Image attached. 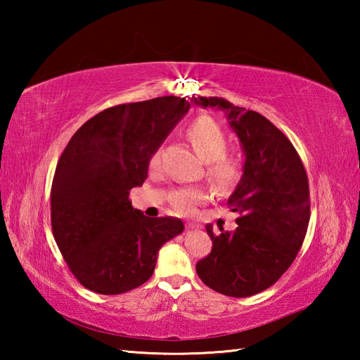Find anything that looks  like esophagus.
Segmentation results:
<instances>
[{"instance_id": "34e87169", "label": "esophagus", "mask_w": 360, "mask_h": 360, "mask_svg": "<svg viewBox=\"0 0 360 360\" xmlns=\"http://www.w3.org/2000/svg\"><path fill=\"white\" fill-rule=\"evenodd\" d=\"M186 227H187V229H200V224H196V223H187Z\"/></svg>"}]
</instances>
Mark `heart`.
Masks as SVG:
<instances>
[{"label": "heart", "mask_w": 360, "mask_h": 360, "mask_svg": "<svg viewBox=\"0 0 360 360\" xmlns=\"http://www.w3.org/2000/svg\"><path fill=\"white\" fill-rule=\"evenodd\" d=\"M187 139L196 155L205 162V176L218 190H229L241 178V164L233 158L226 156L227 137L215 120L198 117L187 128ZM160 155L156 151L150 159V167L159 165ZM209 198V192L200 186L176 188L170 193V204L182 215H192L196 207Z\"/></svg>", "instance_id": "obj_1"}]
</instances>
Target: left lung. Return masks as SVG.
<instances>
[{
	"label": "left lung",
	"instance_id": "obj_1",
	"mask_svg": "<svg viewBox=\"0 0 360 360\" xmlns=\"http://www.w3.org/2000/svg\"><path fill=\"white\" fill-rule=\"evenodd\" d=\"M224 111L244 153L243 176L227 205L238 213L233 232L207 233L213 248L196 264L198 277L229 297H250L272 286L300 250L309 223V184L288 137L257 111L221 97H193Z\"/></svg>",
	"mask_w": 360,
	"mask_h": 360
}]
</instances>
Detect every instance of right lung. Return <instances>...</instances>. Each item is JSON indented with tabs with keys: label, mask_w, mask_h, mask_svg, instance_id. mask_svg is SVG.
I'll return each instance as SVG.
<instances>
[{
	"label": "right lung",
	"mask_w": 360,
	"mask_h": 360,
	"mask_svg": "<svg viewBox=\"0 0 360 360\" xmlns=\"http://www.w3.org/2000/svg\"><path fill=\"white\" fill-rule=\"evenodd\" d=\"M190 108L165 96L96 114L68 142L51 190L53 238L83 286L128 292L147 281L158 252L182 233L178 218H148L133 209L129 190L147 179L151 156Z\"/></svg>",
	"instance_id": "add662e5"
}]
</instances>
